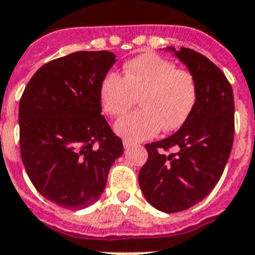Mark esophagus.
<instances>
[{
	"mask_svg": "<svg viewBox=\"0 0 255 255\" xmlns=\"http://www.w3.org/2000/svg\"><path fill=\"white\" fill-rule=\"evenodd\" d=\"M133 145H135V143H133V141H129V140H124L123 141V147L126 149L131 148V147H133Z\"/></svg>",
	"mask_w": 255,
	"mask_h": 255,
	"instance_id": "34e87169",
	"label": "esophagus"
}]
</instances>
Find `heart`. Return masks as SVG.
<instances>
[{
  "label": "heart",
  "instance_id": "b5f03b06",
  "mask_svg": "<svg viewBox=\"0 0 255 255\" xmlns=\"http://www.w3.org/2000/svg\"><path fill=\"white\" fill-rule=\"evenodd\" d=\"M137 96L140 110L120 118L115 132L127 140H144L160 131L183 126L197 104L198 89L191 73L176 69L158 54L144 53L124 64L123 77L110 72L99 87V100L110 116H120Z\"/></svg>",
  "mask_w": 255,
  "mask_h": 255
}]
</instances>
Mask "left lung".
Listing matches in <instances>:
<instances>
[{"label":"left lung","mask_w":255,"mask_h":255,"mask_svg":"<svg viewBox=\"0 0 255 255\" xmlns=\"http://www.w3.org/2000/svg\"><path fill=\"white\" fill-rule=\"evenodd\" d=\"M166 49L195 79L197 104L174 135L145 144L148 160L139 184L149 205L178 213L205 199L222 176L234 139V95L225 73L206 56L183 46Z\"/></svg>","instance_id":"left-lung-1"}]
</instances>
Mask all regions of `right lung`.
<instances>
[{"instance_id": "1", "label": "right lung", "mask_w": 255, "mask_h": 255, "mask_svg": "<svg viewBox=\"0 0 255 255\" xmlns=\"http://www.w3.org/2000/svg\"><path fill=\"white\" fill-rule=\"evenodd\" d=\"M112 52H75L42 65L19 100L21 158L37 191L81 210L106 188L123 143L102 115L99 87L116 63Z\"/></svg>"}]
</instances>
